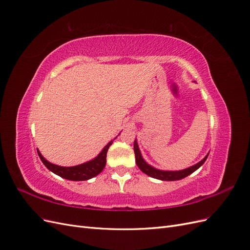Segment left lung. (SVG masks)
I'll use <instances>...</instances> for the list:
<instances>
[{
    "mask_svg": "<svg viewBox=\"0 0 250 250\" xmlns=\"http://www.w3.org/2000/svg\"><path fill=\"white\" fill-rule=\"evenodd\" d=\"M133 150H134V154H135V163H137L138 167L140 168V170L142 172H144L145 174H147L148 176L150 177H153L156 179H160V180H167V181H173V180H180L183 179L187 176L190 175L193 172H195L197 169H199L201 166L204 164V162L207 161V158L208 156V154L201 160L199 163H197L194 166H191V167H188L187 169L184 170H179V171H164V170H160V169H156L152 166H150L149 164H147L144 160L142 154H141V151L138 145V142L137 140L134 141L133 144Z\"/></svg>",
    "mask_w": 250,
    "mask_h": 250,
    "instance_id": "obj_1",
    "label": "left lung"
}]
</instances>
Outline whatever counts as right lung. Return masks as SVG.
Instances as JSON below:
<instances>
[{
	"label": "right lung",
	"mask_w": 250,
	"mask_h": 250,
	"mask_svg": "<svg viewBox=\"0 0 250 250\" xmlns=\"http://www.w3.org/2000/svg\"><path fill=\"white\" fill-rule=\"evenodd\" d=\"M112 144L110 141L106 146H105L101 152L98 154L94 160L88 161L86 163H83L81 165L74 166V167H62V166H57L54 164H51L44 158L42 153L37 149V153L46 167L56 175L65 178L67 180H74V181H81V180H87L97 176L98 174L101 173L104 169L105 165H106V154L109 146Z\"/></svg>",
	"instance_id": "1"
}]
</instances>
